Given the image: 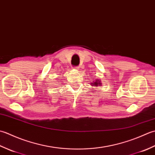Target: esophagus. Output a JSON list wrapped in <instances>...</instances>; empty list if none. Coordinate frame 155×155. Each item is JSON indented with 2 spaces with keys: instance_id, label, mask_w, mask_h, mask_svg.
Listing matches in <instances>:
<instances>
[{
  "instance_id": "34e87169",
  "label": "esophagus",
  "mask_w": 155,
  "mask_h": 155,
  "mask_svg": "<svg viewBox=\"0 0 155 155\" xmlns=\"http://www.w3.org/2000/svg\"><path fill=\"white\" fill-rule=\"evenodd\" d=\"M74 70H78V67H74Z\"/></svg>"
}]
</instances>
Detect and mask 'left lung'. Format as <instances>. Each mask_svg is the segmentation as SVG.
I'll use <instances>...</instances> for the list:
<instances>
[{
  "label": "left lung",
  "mask_w": 155,
  "mask_h": 155,
  "mask_svg": "<svg viewBox=\"0 0 155 155\" xmlns=\"http://www.w3.org/2000/svg\"><path fill=\"white\" fill-rule=\"evenodd\" d=\"M92 84H93V86H98V85H101V81H98V80H96V81L94 82V83H92Z\"/></svg>",
  "instance_id": "8db88e82"
}]
</instances>
